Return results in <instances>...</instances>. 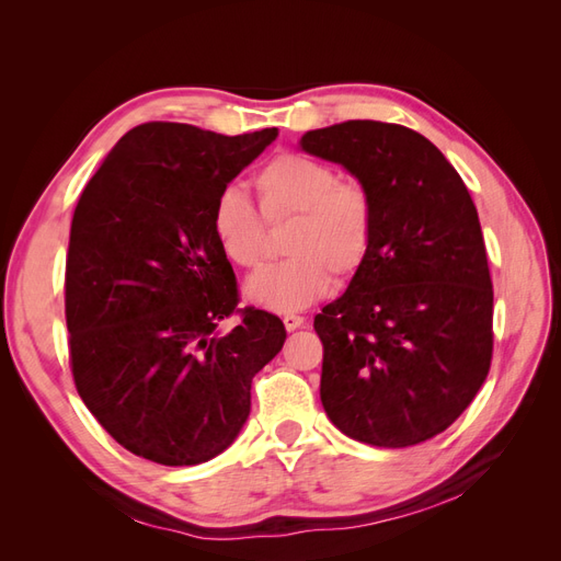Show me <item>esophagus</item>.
Wrapping results in <instances>:
<instances>
[{
    "mask_svg": "<svg viewBox=\"0 0 561 561\" xmlns=\"http://www.w3.org/2000/svg\"><path fill=\"white\" fill-rule=\"evenodd\" d=\"M283 322H285V330L287 332H295V330L307 325V320H304V316H297V313H285Z\"/></svg>",
    "mask_w": 561,
    "mask_h": 561,
    "instance_id": "obj_1",
    "label": "esophagus"
}]
</instances>
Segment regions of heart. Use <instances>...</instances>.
Segmentation results:
<instances>
[{
    "label": "heart",
    "instance_id": "1",
    "mask_svg": "<svg viewBox=\"0 0 561 561\" xmlns=\"http://www.w3.org/2000/svg\"><path fill=\"white\" fill-rule=\"evenodd\" d=\"M266 219L293 217L285 236L290 257L252 274L243 295L266 311H299L330 290L332 274H358L375 241V201L358 182H339L334 168L304 154H278L254 178ZM210 229L225 257L243 268L264 257V225L239 186L213 201Z\"/></svg>",
    "mask_w": 561,
    "mask_h": 561
}]
</instances>
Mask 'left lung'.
I'll return each instance as SVG.
<instances>
[{"mask_svg":"<svg viewBox=\"0 0 561 561\" xmlns=\"http://www.w3.org/2000/svg\"><path fill=\"white\" fill-rule=\"evenodd\" d=\"M375 201L369 257L316 316L320 400L344 435L412 447L478 396L494 348V290L478 208L431 140L398 124L344 122L301 135Z\"/></svg>","mask_w":561,"mask_h":561,"instance_id":"left-lung-1","label":"left lung"}]
</instances>
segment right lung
Here are the masks:
<instances>
[{
  "instance_id": "right-lung-1",
  "label": "right lung",
  "mask_w": 561,
  "mask_h": 561,
  "mask_svg": "<svg viewBox=\"0 0 561 561\" xmlns=\"http://www.w3.org/2000/svg\"><path fill=\"white\" fill-rule=\"evenodd\" d=\"M278 128L219 135L135 126L83 190L65 266L79 396L118 445L161 466L222 454L250 414L252 377L283 348V322L245 309L210 229L215 196Z\"/></svg>"
}]
</instances>
